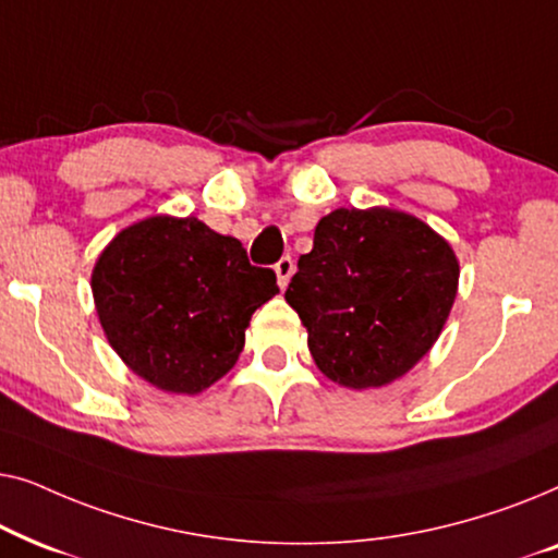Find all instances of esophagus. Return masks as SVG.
I'll list each match as a JSON object with an SVG mask.
<instances>
[{"label": "esophagus", "instance_id": "obj_1", "mask_svg": "<svg viewBox=\"0 0 558 558\" xmlns=\"http://www.w3.org/2000/svg\"><path fill=\"white\" fill-rule=\"evenodd\" d=\"M294 269H296V266H294V262H292V256L279 258L277 266H274V271H277V281H279L281 289H284V287L289 284V279H292Z\"/></svg>", "mask_w": 558, "mask_h": 558}]
</instances>
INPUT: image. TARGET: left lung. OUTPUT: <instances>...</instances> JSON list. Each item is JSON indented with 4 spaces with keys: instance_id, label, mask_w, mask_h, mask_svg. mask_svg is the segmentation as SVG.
I'll return each mask as SVG.
<instances>
[{
    "instance_id": "obj_1",
    "label": "left lung",
    "mask_w": 558,
    "mask_h": 558,
    "mask_svg": "<svg viewBox=\"0 0 558 558\" xmlns=\"http://www.w3.org/2000/svg\"><path fill=\"white\" fill-rule=\"evenodd\" d=\"M460 262L411 213L338 208L319 218L284 300L307 327L315 365L338 386L393 384L429 353L452 312Z\"/></svg>"
}]
</instances>
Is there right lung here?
I'll return each instance as SVG.
<instances>
[{
    "mask_svg": "<svg viewBox=\"0 0 558 558\" xmlns=\"http://www.w3.org/2000/svg\"><path fill=\"white\" fill-rule=\"evenodd\" d=\"M90 292L106 340L129 371L174 396H197L239 361L251 315L279 294L233 235L195 216L157 213L98 254Z\"/></svg>",
    "mask_w": 558,
    "mask_h": 558,
    "instance_id": "1",
    "label": "right lung"
}]
</instances>
